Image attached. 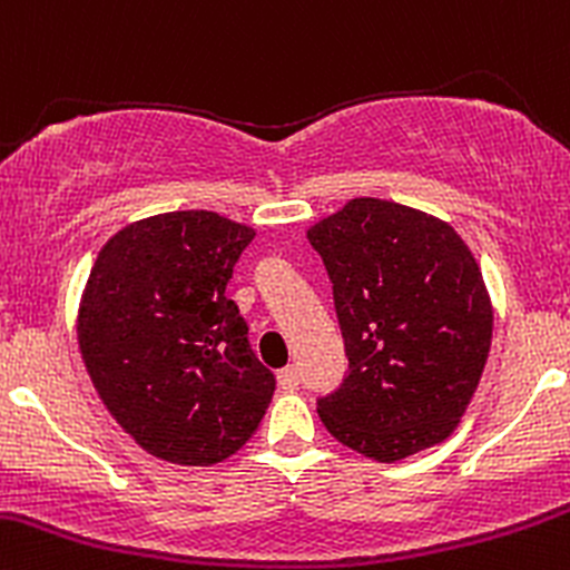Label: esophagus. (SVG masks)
<instances>
[{
    "label": "esophagus",
    "instance_id": "esophagus-1",
    "mask_svg": "<svg viewBox=\"0 0 570 570\" xmlns=\"http://www.w3.org/2000/svg\"><path fill=\"white\" fill-rule=\"evenodd\" d=\"M277 381H279V386H283V390L293 392L298 386V381H302V373H298V367L287 365V367H283V371L277 373Z\"/></svg>",
    "mask_w": 570,
    "mask_h": 570
}]
</instances>
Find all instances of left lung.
I'll use <instances>...</instances> for the list:
<instances>
[{"mask_svg":"<svg viewBox=\"0 0 570 570\" xmlns=\"http://www.w3.org/2000/svg\"><path fill=\"white\" fill-rule=\"evenodd\" d=\"M343 328L348 375L318 401L337 442L395 463L459 428L483 375L494 304L466 242L439 216L354 197L307 227Z\"/></svg>","mask_w":570,"mask_h":570,"instance_id":"left-lung-1","label":"left lung"}]
</instances>
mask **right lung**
Instances as JSON below:
<instances>
[{
  "label": "right lung",
  "instance_id": "1",
  "mask_svg": "<svg viewBox=\"0 0 570 570\" xmlns=\"http://www.w3.org/2000/svg\"><path fill=\"white\" fill-rule=\"evenodd\" d=\"M255 227L169 210L117 230L81 291L76 337L117 425L156 459L210 466L261 428L274 375L225 287Z\"/></svg>",
  "mask_w": 570,
  "mask_h": 570
}]
</instances>
